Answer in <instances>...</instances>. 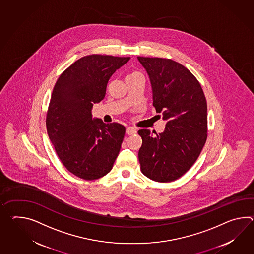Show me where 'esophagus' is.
Segmentation results:
<instances>
[{"mask_svg":"<svg viewBox=\"0 0 254 254\" xmlns=\"http://www.w3.org/2000/svg\"><path fill=\"white\" fill-rule=\"evenodd\" d=\"M126 132H127V134H128V135H134V134L136 133V130H135V128H134V127H127Z\"/></svg>","mask_w":254,"mask_h":254,"instance_id":"1","label":"esophagus"}]
</instances>
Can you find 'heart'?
I'll list each match as a JSON object with an SVG mask.
<instances>
[{"label":"heart","mask_w":254,"mask_h":254,"mask_svg":"<svg viewBox=\"0 0 254 254\" xmlns=\"http://www.w3.org/2000/svg\"><path fill=\"white\" fill-rule=\"evenodd\" d=\"M138 73H138V72H133V73H130L129 75H133V74H138Z\"/></svg>","instance_id":"b5f03b06"}]
</instances>
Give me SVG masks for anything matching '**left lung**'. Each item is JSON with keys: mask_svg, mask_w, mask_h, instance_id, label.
<instances>
[{"mask_svg": "<svg viewBox=\"0 0 254 254\" xmlns=\"http://www.w3.org/2000/svg\"><path fill=\"white\" fill-rule=\"evenodd\" d=\"M152 87L153 106L167 121L162 133L138 130L142 173L158 182L184 175L198 158L207 139V101L196 77L171 59L137 57Z\"/></svg>", "mask_w": 254, "mask_h": 254, "instance_id": "1", "label": "left lung"}]
</instances>
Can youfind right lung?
Returning a JSON list of instances; mask_svg holds the SVG:
<instances>
[{
  "label": "right lung",
  "instance_id": "right-lung-1",
  "mask_svg": "<svg viewBox=\"0 0 254 254\" xmlns=\"http://www.w3.org/2000/svg\"><path fill=\"white\" fill-rule=\"evenodd\" d=\"M130 57L91 55L59 76L52 93L46 128L57 156L68 171L85 181L102 178L113 168L126 128L93 119L92 108L106 96L108 80Z\"/></svg>",
  "mask_w": 254,
  "mask_h": 254
}]
</instances>
